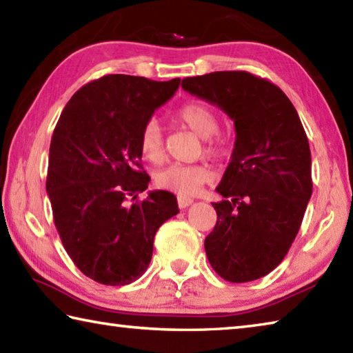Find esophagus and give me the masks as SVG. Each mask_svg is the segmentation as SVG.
<instances>
[{
	"label": "esophagus",
	"mask_w": 353,
	"mask_h": 353,
	"mask_svg": "<svg viewBox=\"0 0 353 353\" xmlns=\"http://www.w3.org/2000/svg\"><path fill=\"white\" fill-rule=\"evenodd\" d=\"M193 203V199L187 197V196H177V205L179 208H187L190 205Z\"/></svg>",
	"instance_id": "esophagus-1"
}]
</instances>
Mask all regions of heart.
Listing matches in <instances>:
<instances>
[{
    "instance_id": "obj_1",
    "label": "heart",
    "mask_w": 353,
    "mask_h": 353,
    "mask_svg": "<svg viewBox=\"0 0 353 353\" xmlns=\"http://www.w3.org/2000/svg\"><path fill=\"white\" fill-rule=\"evenodd\" d=\"M179 125L187 126L188 130L203 137V150L208 156L214 159L225 157L232 150V142L227 136L217 132L219 119L216 111L203 101H187L179 106L172 114ZM140 152L151 163H160L165 159V140L159 121L151 119L145 123L140 132ZM214 179V171L207 163L182 165L172 163L160 170L154 181L159 188L172 191L181 196L196 194L205 183Z\"/></svg>"
}]
</instances>
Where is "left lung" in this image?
<instances>
[{"mask_svg":"<svg viewBox=\"0 0 353 353\" xmlns=\"http://www.w3.org/2000/svg\"><path fill=\"white\" fill-rule=\"evenodd\" d=\"M182 88L219 106L234 121L236 142L216 191L217 222L205 252L230 283L274 270L299 232L312 196V156L299 115L272 81L245 70L182 80Z\"/></svg>","mask_w":353,"mask_h":353,"instance_id":"1","label":"left lung"}]
</instances>
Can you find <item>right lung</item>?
Listing matches in <instances>:
<instances>
[{"label":"right lung","mask_w":353,"mask_h":353,"mask_svg":"<svg viewBox=\"0 0 353 353\" xmlns=\"http://www.w3.org/2000/svg\"><path fill=\"white\" fill-rule=\"evenodd\" d=\"M181 79L154 81L103 75L80 88L63 110L49 150L46 191L63 247L79 270L105 285L146 272L159 227L179 213L176 196L151 191L140 132Z\"/></svg>","instance_id":"obj_1"}]
</instances>
